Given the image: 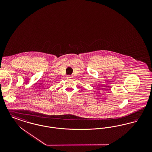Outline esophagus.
Wrapping results in <instances>:
<instances>
[{
    "label": "esophagus",
    "instance_id": "34e87169",
    "mask_svg": "<svg viewBox=\"0 0 152 152\" xmlns=\"http://www.w3.org/2000/svg\"><path fill=\"white\" fill-rule=\"evenodd\" d=\"M72 76H71V75H68V76H67V77L68 78H72Z\"/></svg>",
    "mask_w": 152,
    "mask_h": 152
}]
</instances>
